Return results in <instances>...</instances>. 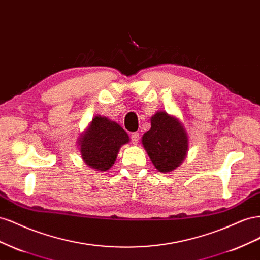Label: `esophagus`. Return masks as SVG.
<instances>
[{
    "label": "esophagus",
    "instance_id": "34e87169",
    "mask_svg": "<svg viewBox=\"0 0 260 260\" xmlns=\"http://www.w3.org/2000/svg\"><path fill=\"white\" fill-rule=\"evenodd\" d=\"M131 139H132V143L134 145L138 144V140H139V134L138 133H133L131 135Z\"/></svg>",
    "mask_w": 260,
    "mask_h": 260
}]
</instances>
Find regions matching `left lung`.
Listing matches in <instances>:
<instances>
[{"label": "left lung", "mask_w": 260, "mask_h": 260, "mask_svg": "<svg viewBox=\"0 0 260 260\" xmlns=\"http://www.w3.org/2000/svg\"><path fill=\"white\" fill-rule=\"evenodd\" d=\"M150 122L151 127L143 135L142 144L159 172H172L187 155V132L179 118L166 111L155 112Z\"/></svg>", "instance_id": "8db88e82"}]
</instances>
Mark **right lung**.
Wrapping results in <instances>:
<instances>
[{"label":"right lung","instance_id":"obj_1","mask_svg":"<svg viewBox=\"0 0 260 260\" xmlns=\"http://www.w3.org/2000/svg\"><path fill=\"white\" fill-rule=\"evenodd\" d=\"M129 137L116 122L95 115L78 137L77 147L81 159L95 171H107L114 165L121 147Z\"/></svg>","mask_w":260,"mask_h":260}]
</instances>
